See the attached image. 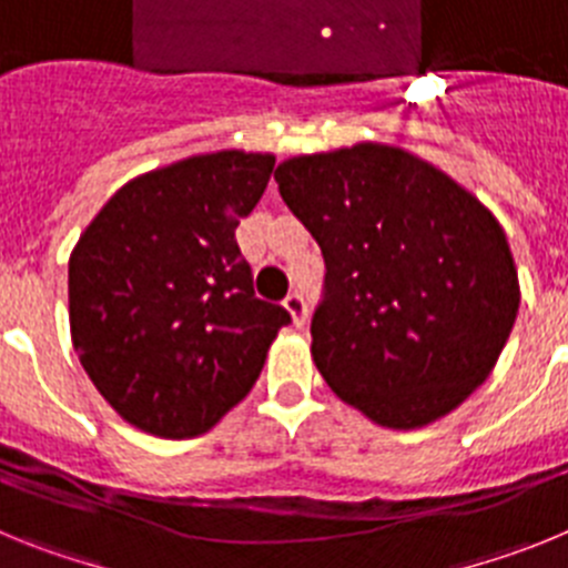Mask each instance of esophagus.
<instances>
[{
  "label": "esophagus",
  "instance_id": "1",
  "mask_svg": "<svg viewBox=\"0 0 568 568\" xmlns=\"http://www.w3.org/2000/svg\"><path fill=\"white\" fill-rule=\"evenodd\" d=\"M284 310L290 313L295 327H304V321H307V301H304V295L290 293L287 298H284Z\"/></svg>",
  "mask_w": 568,
  "mask_h": 568
}]
</instances>
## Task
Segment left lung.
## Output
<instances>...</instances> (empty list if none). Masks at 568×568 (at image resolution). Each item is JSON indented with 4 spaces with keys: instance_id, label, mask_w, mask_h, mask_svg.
Returning a JSON list of instances; mask_svg holds the SVG:
<instances>
[{
    "instance_id": "8db88e82",
    "label": "left lung",
    "mask_w": 568,
    "mask_h": 568,
    "mask_svg": "<svg viewBox=\"0 0 568 568\" xmlns=\"http://www.w3.org/2000/svg\"><path fill=\"white\" fill-rule=\"evenodd\" d=\"M275 182L327 264L310 333L329 389L389 429L464 404L520 307L498 219L444 170L389 144L295 155Z\"/></svg>"
}]
</instances>
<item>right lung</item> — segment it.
I'll return each instance as SVG.
<instances>
[{"mask_svg": "<svg viewBox=\"0 0 568 568\" xmlns=\"http://www.w3.org/2000/svg\"><path fill=\"white\" fill-rule=\"evenodd\" d=\"M270 153L219 150L150 170L99 210L70 253V338L128 424L159 438L213 429L258 381L290 313L255 298L235 227Z\"/></svg>", "mask_w": 568, "mask_h": 568, "instance_id": "1", "label": "right lung"}]
</instances>
